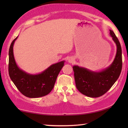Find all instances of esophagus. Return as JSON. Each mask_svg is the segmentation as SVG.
Returning <instances> with one entry per match:
<instances>
[{
    "label": "esophagus",
    "instance_id": "34e87169",
    "mask_svg": "<svg viewBox=\"0 0 128 128\" xmlns=\"http://www.w3.org/2000/svg\"><path fill=\"white\" fill-rule=\"evenodd\" d=\"M74 62V59L72 58H69V59H68V62H70V63H73V62Z\"/></svg>",
    "mask_w": 128,
    "mask_h": 128
}]
</instances>
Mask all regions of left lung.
<instances>
[{
    "label": "left lung",
    "instance_id": "8db88e82",
    "mask_svg": "<svg viewBox=\"0 0 128 128\" xmlns=\"http://www.w3.org/2000/svg\"><path fill=\"white\" fill-rule=\"evenodd\" d=\"M110 35L117 46V52L112 63L100 72H93L77 66H73L76 86L82 94L92 98L99 97L107 92L118 78L122 69V50L114 32Z\"/></svg>",
    "mask_w": 128,
    "mask_h": 128
}]
</instances>
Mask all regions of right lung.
Here are the masks:
<instances>
[{"mask_svg": "<svg viewBox=\"0 0 128 128\" xmlns=\"http://www.w3.org/2000/svg\"><path fill=\"white\" fill-rule=\"evenodd\" d=\"M17 37L12 41L9 50L8 72L10 79L17 89L28 98H39L48 94L54 88L58 76L63 67L65 62L51 65L40 74L27 73L18 68L14 58L13 47Z\"/></svg>", "mask_w": 128, "mask_h": 128, "instance_id": "1", "label": "right lung"}]
</instances>
